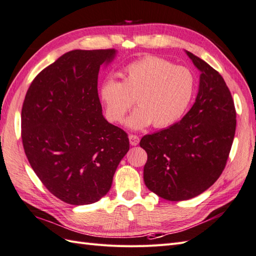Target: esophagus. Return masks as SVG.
Returning <instances> with one entry per match:
<instances>
[{
	"label": "esophagus",
	"instance_id": "34e87169",
	"mask_svg": "<svg viewBox=\"0 0 256 256\" xmlns=\"http://www.w3.org/2000/svg\"><path fill=\"white\" fill-rule=\"evenodd\" d=\"M139 141H140V139H139L138 136H136V134H130L129 136V142H130V144H132V146H138Z\"/></svg>",
	"mask_w": 256,
	"mask_h": 256
}]
</instances>
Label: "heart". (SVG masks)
Wrapping results in <instances>:
<instances>
[{"instance_id":"heart-1","label":"heart","mask_w":256,"mask_h":256,"mask_svg":"<svg viewBox=\"0 0 256 256\" xmlns=\"http://www.w3.org/2000/svg\"><path fill=\"white\" fill-rule=\"evenodd\" d=\"M194 74L184 66L146 56L124 68L122 82L108 78L100 88V100L110 122H122L136 100L138 105L127 120L134 130L153 124L163 129L178 122L194 96Z\"/></svg>"}]
</instances>
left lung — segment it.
<instances>
[{"label": "left lung", "mask_w": 256, "mask_h": 256, "mask_svg": "<svg viewBox=\"0 0 256 256\" xmlns=\"http://www.w3.org/2000/svg\"><path fill=\"white\" fill-rule=\"evenodd\" d=\"M186 55L201 72L194 104L178 124L140 141L148 154L146 186L168 201L189 200L220 178L236 132V108L225 80L206 62Z\"/></svg>", "instance_id": "8db88e82"}]
</instances>
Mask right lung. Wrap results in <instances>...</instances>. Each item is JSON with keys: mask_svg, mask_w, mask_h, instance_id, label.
Instances as JSON below:
<instances>
[{"mask_svg": "<svg viewBox=\"0 0 256 256\" xmlns=\"http://www.w3.org/2000/svg\"><path fill=\"white\" fill-rule=\"evenodd\" d=\"M116 50H74L40 72L22 108L26 156L46 188L72 205L98 202L110 191L129 150L128 134L102 115L100 67Z\"/></svg>", "mask_w": 256, "mask_h": 256, "instance_id": "add662e5", "label": "right lung"}]
</instances>
